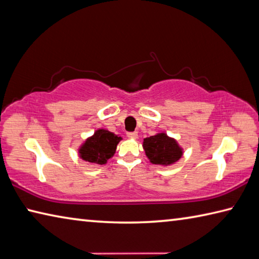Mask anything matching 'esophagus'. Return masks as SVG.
<instances>
[{"mask_svg": "<svg viewBox=\"0 0 259 259\" xmlns=\"http://www.w3.org/2000/svg\"><path fill=\"white\" fill-rule=\"evenodd\" d=\"M127 136L130 139H133V140H135V139H138V132H128L127 133Z\"/></svg>", "mask_w": 259, "mask_h": 259, "instance_id": "34e87169", "label": "esophagus"}]
</instances>
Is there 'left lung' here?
<instances>
[{
    "label": "left lung",
    "instance_id": "left-lung-1",
    "mask_svg": "<svg viewBox=\"0 0 259 259\" xmlns=\"http://www.w3.org/2000/svg\"><path fill=\"white\" fill-rule=\"evenodd\" d=\"M143 149L150 162L160 165H170L182 158L183 149L177 141L165 133L150 136L143 141Z\"/></svg>",
    "mask_w": 259,
    "mask_h": 259
}]
</instances>
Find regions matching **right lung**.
<instances>
[{"label":"right lung","instance_id":"add662e5","mask_svg":"<svg viewBox=\"0 0 259 259\" xmlns=\"http://www.w3.org/2000/svg\"><path fill=\"white\" fill-rule=\"evenodd\" d=\"M120 136L107 130H97L95 134L80 146L79 155L82 160L94 164H105L116 152Z\"/></svg>","mask_w":259,"mask_h":259}]
</instances>
